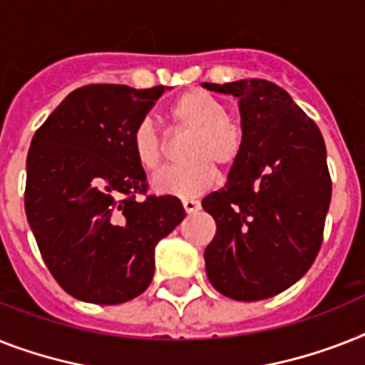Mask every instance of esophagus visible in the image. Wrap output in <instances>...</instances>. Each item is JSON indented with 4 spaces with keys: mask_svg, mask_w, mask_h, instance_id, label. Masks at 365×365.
<instances>
[{
    "mask_svg": "<svg viewBox=\"0 0 365 365\" xmlns=\"http://www.w3.org/2000/svg\"><path fill=\"white\" fill-rule=\"evenodd\" d=\"M182 204H183V210H185L187 213H195L200 210V202L195 200V198H183Z\"/></svg>",
    "mask_w": 365,
    "mask_h": 365,
    "instance_id": "esophagus-1",
    "label": "esophagus"
}]
</instances>
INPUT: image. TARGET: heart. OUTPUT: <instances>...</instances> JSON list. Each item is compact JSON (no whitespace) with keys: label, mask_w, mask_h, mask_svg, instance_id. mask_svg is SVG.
Wrapping results in <instances>:
<instances>
[{"label":"heart","mask_w":365,"mask_h":365,"mask_svg":"<svg viewBox=\"0 0 365 365\" xmlns=\"http://www.w3.org/2000/svg\"><path fill=\"white\" fill-rule=\"evenodd\" d=\"M168 118L180 131H189L183 155L187 161L155 174L153 187L163 195L195 197L215 182V165L234 167L244 152L245 129L238 115L227 110L223 101L200 88L183 91L168 106ZM135 159L146 170L161 167L167 142L152 118H142L133 129Z\"/></svg>","instance_id":"1"}]
</instances>
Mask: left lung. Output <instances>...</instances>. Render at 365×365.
<instances>
[{"label": "left lung", "mask_w": 365, "mask_h": 365, "mask_svg": "<svg viewBox=\"0 0 365 365\" xmlns=\"http://www.w3.org/2000/svg\"><path fill=\"white\" fill-rule=\"evenodd\" d=\"M204 88L240 99L244 152L223 189L204 197L215 236L204 251L208 279L232 300L257 302L294 285L315 262L331 198L319 127L268 80Z\"/></svg>", "instance_id": "obj_1"}]
</instances>
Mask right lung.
I'll return each mask as SVG.
<instances>
[{
  "mask_svg": "<svg viewBox=\"0 0 365 365\" xmlns=\"http://www.w3.org/2000/svg\"><path fill=\"white\" fill-rule=\"evenodd\" d=\"M165 86L90 84L65 97L35 131L26 163V215L58 285L114 306L150 287L159 240L185 217L173 195H150L133 129Z\"/></svg>",
  "mask_w": 365,
  "mask_h": 365,
  "instance_id": "right-lung-1",
  "label": "right lung"
}]
</instances>
